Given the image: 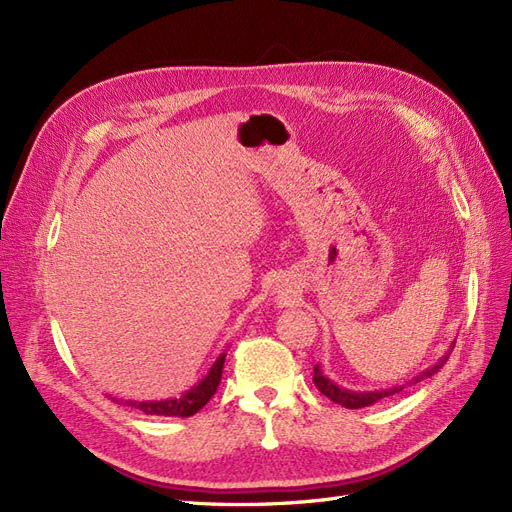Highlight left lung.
I'll return each instance as SVG.
<instances>
[{"label":"left lung","mask_w":512,"mask_h":512,"mask_svg":"<svg viewBox=\"0 0 512 512\" xmlns=\"http://www.w3.org/2000/svg\"><path fill=\"white\" fill-rule=\"evenodd\" d=\"M451 348H455V344H453ZM448 354H451V352H448ZM448 354L444 356V359H440L436 365H433V367L425 369L421 376H416L414 382H421V380H425V378H429V376H433V374H438L440 367L446 363ZM314 384L318 386V391H320L322 395H327L331 401H335V404L344 406V408H350V410L371 406V404H376V401H380V399H384V397H389V395H395V393H399V391H404V386H395V389H386V391H371V393L348 391V389H342V386H337L335 382H331L327 376H322V371H320L318 365L314 367Z\"/></svg>","instance_id":"1"}]
</instances>
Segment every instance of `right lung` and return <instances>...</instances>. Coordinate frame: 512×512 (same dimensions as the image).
<instances>
[{"mask_svg":"<svg viewBox=\"0 0 512 512\" xmlns=\"http://www.w3.org/2000/svg\"><path fill=\"white\" fill-rule=\"evenodd\" d=\"M224 359L226 354H220V359L215 361L209 369V374L200 380L194 389H190L188 393H183L179 399H164V401H117V404L130 406L141 410L145 414H156V416H192L196 414L200 408L207 406V401L218 391V384L222 380V369H224Z\"/></svg>","mask_w":512,"mask_h":512,"instance_id":"obj_1","label":"right lung"}]
</instances>
